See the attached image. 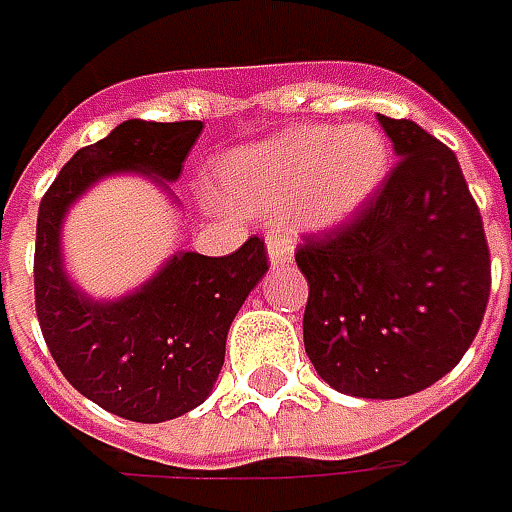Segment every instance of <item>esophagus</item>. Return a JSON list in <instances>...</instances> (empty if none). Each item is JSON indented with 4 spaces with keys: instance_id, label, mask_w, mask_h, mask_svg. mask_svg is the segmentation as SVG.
Here are the masks:
<instances>
[{
    "instance_id": "esophagus-1",
    "label": "esophagus",
    "mask_w": 512,
    "mask_h": 512,
    "mask_svg": "<svg viewBox=\"0 0 512 512\" xmlns=\"http://www.w3.org/2000/svg\"><path fill=\"white\" fill-rule=\"evenodd\" d=\"M267 256L273 267L287 265L293 259V242L287 236H267Z\"/></svg>"
}]
</instances>
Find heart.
Wrapping results in <instances>:
<instances>
[{
  "label": "heart",
  "instance_id": "1",
  "mask_svg": "<svg viewBox=\"0 0 512 512\" xmlns=\"http://www.w3.org/2000/svg\"><path fill=\"white\" fill-rule=\"evenodd\" d=\"M390 168L384 133L367 122L344 128L310 125L233 150L219 165L230 196L250 210L296 205L307 227H333L362 210Z\"/></svg>",
  "mask_w": 512,
  "mask_h": 512
}]
</instances>
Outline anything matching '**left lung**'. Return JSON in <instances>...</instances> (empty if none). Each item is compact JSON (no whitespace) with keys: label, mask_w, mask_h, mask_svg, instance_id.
Instances as JSON below:
<instances>
[{"label":"left lung","mask_w":512,"mask_h":512,"mask_svg":"<svg viewBox=\"0 0 512 512\" xmlns=\"http://www.w3.org/2000/svg\"><path fill=\"white\" fill-rule=\"evenodd\" d=\"M399 162L350 222L305 236V350L330 387L402 399L447 376L482 327L490 250L456 153L379 116Z\"/></svg>","instance_id":"8db88e82"}]
</instances>
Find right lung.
<instances>
[{"label":"right lung","instance_id":"obj_1","mask_svg":"<svg viewBox=\"0 0 512 512\" xmlns=\"http://www.w3.org/2000/svg\"><path fill=\"white\" fill-rule=\"evenodd\" d=\"M199 133L202 122L128 119L76 150L39 205L33 290L50 356L82 396L130 422H168L210 396L230 322L270 267L265 239L250 236L230 256L176 253L136 293L93 302L70 285L59 230L102 176L136 170L176 182Z\"/></svg>","mask_w":512,"mask_h":512}]
</instances>
